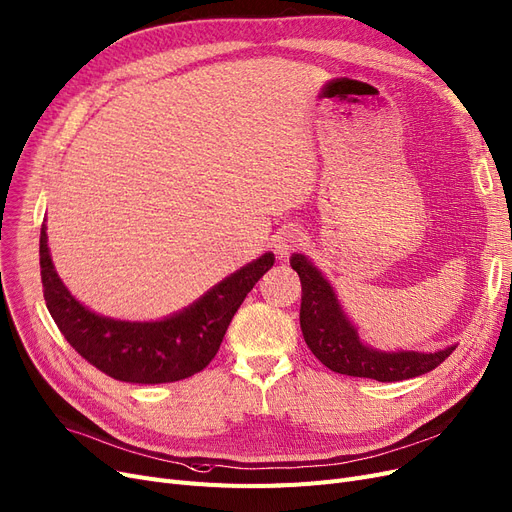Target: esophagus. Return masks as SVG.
I'll use <instances>...</instances> for the list:
<instances>
[{"label": "esophagus", "mask_w": 512, "mask_h": 512, "mask_svg": "<svg viewBox=\"0 0 512 512\" xmlns=\"http://www.w3.org/2000/svg\"><path fill=\"white\" fill-rule=\"evenodd\" d=\"M298 245H302V233L294 227L281 229L273 239V248H275L279 258H285L290 252H294Z\"/></svg>", "instance_id": "esophagus-1"}]
</instances>
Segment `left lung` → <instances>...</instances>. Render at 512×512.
<instances>
[{"instance_id":"1","label":"left lung","mask_w":512,"mask_h":512,"mask_svg":"<svg viewBox=\"0 0 512 512\" xmlns=\"http://www.w3.org/2000/svg\"><path fill=\"white\" fill-rule=\"evenodd\" d=\"M292 269L302 283L300 327L313 355L332 372L372 378L378 382H399L435 370L456 346L435 353L376 351L361 342L357 327L344 315L338 296L321 271L304 254H292Z\"/></svg>"}]
</instances>
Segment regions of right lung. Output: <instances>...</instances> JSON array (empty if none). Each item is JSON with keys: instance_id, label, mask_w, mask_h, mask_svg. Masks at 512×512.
<instances>
[{"instance_id": "1", "label": "right lung", "mask_w": 512, "mask_h": 512, "mask_svg": "<svg viewBox=\"0 0 512 512\" xmlns=\"http://www.w3.org/2000/svg\"><path fill=\"white\" fill-rule=\"evenodd\" d=\"M273 262L271 252L262 254L161 321H121L96 315L71 296L54 271L46 227L39 235L44 298L58 330L100 372L136 384L176 382L201 372L216 357L243 298Z\"/></svg>"}]
</instances>
